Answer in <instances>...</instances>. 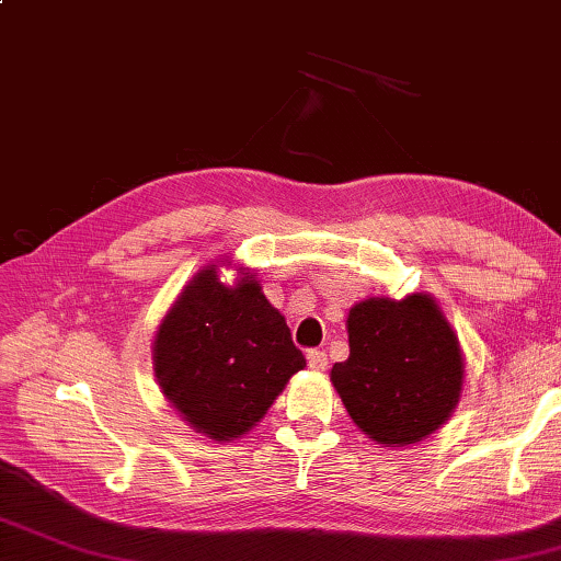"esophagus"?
I'll return each mask as SVG.
<instances>
[{
  "label": "esophagus",
  "mask_w": 561,
  "mask_h": 561,
  "mask_svg": "<svg viewBox=\"0 0 561 561\" xmlns=\"http://www.w3.org/2000/svg\"><path fill=\"white\" fill-rule=\"evenodd\" d=\"M307 363H309L311 370H325V368H329V355H325L323 351L311 348L307 353Z\"/></svg>",
  "instance_id": "esophagus-1"
}]
</instances>
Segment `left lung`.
I'll return each instance as SVG.
<instances>
[{"label": "left lung", "mask_w": 561, "mask_h": 561, "mask_svg": "<svg viewBox=\"0 0 561 561\" xmlns=\"http://www.w3.org/2000/svg\"><path fill=\"white\" fill-rule=\"evenodd\" d=\"M348 360L331 380L378 444H414L449 420L463 382L458 341L426 294L365 299L348 313Z\"/></svg>", "instance_id": "1"}]
</instances>
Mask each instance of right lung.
<instances>
[{
  "instance_id": "obj_1",
  "label": "right lung",
  "mask_w": 561,
  "mask_h": 561,
  "mask_svg": "<svg viewBox=\"0 0 561 561\" xmlns=\"http://www.w3.org/2000/svg\"><path fill=\"white\" fill-rule=\"evenodd\" d=\"M304 365L287 321L252 274L226 287L216 267L193 277L154 341L161 392L193 430L216 442L257 424Z\"/></svg>"
}]
</instances>
